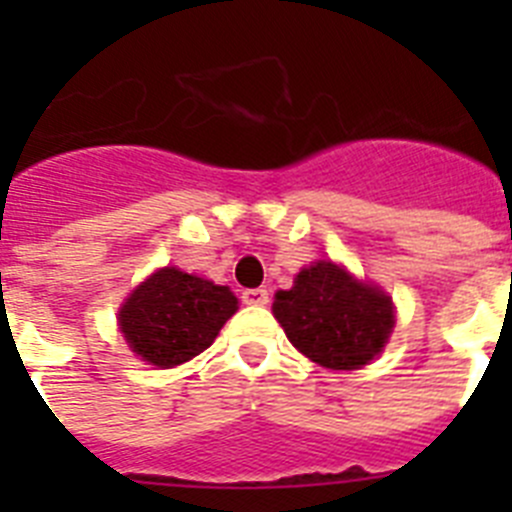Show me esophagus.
I'll return each instance as SVG.
<instances>
[{
    "mask_svg": "<svg viewBox=\"0 0 512 512\" xmlns=\"http://www.w3.org/2000/svg\"><path fill=\"white\" fill-rule=\"evenodd\" d=\"M243 302H246V305H266V302H269V292H266L264 287L243 289Z\"/></svg>",
    "mask_w": 512,
    "mask_h": 512,
    "instance_id": "obj_1",
    "label": "esophagus"
}]
</instances>
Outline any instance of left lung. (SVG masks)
I'll use <instances>...</instances> for the list:
<instances>
[{"instance_id":"left-lung-1","label":"left lung","mask_w":512,"mask_h":512,"mask_svg":"<svg viewBox=\"0 0 512 512\" xmlns=\"http://www.w3.org/2000/svg\"><path fill=\"white\" fill-rule=\"evenodd\" d=\"M274 318L297 351L328 369L369 364L395 325L390 297L330 261L307 266L295 287L277 292Z\"/></svg>"}]
</instances>
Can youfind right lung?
Masks as SVG:
<instances>
[{
	"label": "right lung",
	"instance_id": "obj_1",
	"mask_svg": "<svg viewBox=\"0 0 512 512\" xmlns=\"http://www.w3.org/2000/svg\"><path fill=\"white\" fill-rule=\"evenodd\" d=\"M235 310L228 287L166 266L122 305L120 330L140 359L169 369L202 354Z\"/></svg>",
	"mask_w": 512,
	"mask_h": 512
}]
</instances>
